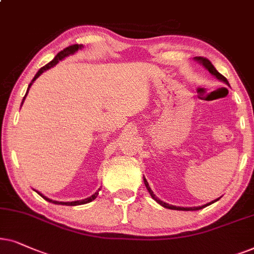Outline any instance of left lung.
<instances>
[{
    "instance_id": "1",
    "label": "left lung",
    "mask_w": 254,
    "mask_h": 254,
    "mask_svg": "<svg viewBox=\"0 0 254 254\" xmlns=\"http://www.w3.org/2000/svg\"><path fill=\"white\" fill-rule=\"evenodd\" d=\"M196 60H198V62L200 63H202V65H203L205 68H207L209 72H210L212 75H215L216 77H217V79H219V80H222L223 82H225L226 84H229V82H228V80H226V77L225 76H223L221 73L218 72L217 69L215 68L214 67V65H212V64L210 63V60L209 59H207V58H204V57H196ZM144 182H145V186H146V188H147V190H148V192H150L151 194V196L152 197L154 198L155 201L158 202L159 204H161L162 207H165V208H167V209H173V210H200V209H202V208H204V207H207V205H209V204H211V203H214V202H216L218 200H215V201H212V202H210V203H208V204H205V205H202V207H192V208H182V207H175V205H171V204H167V203H165V202H162V201H160L159 200V198L157 197V196H155L154 194H153V191H152V189L150 188V186H148V184H147V181H146V179H144Z\"/></svg>"
}]
</instances>
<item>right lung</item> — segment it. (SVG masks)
<instances>
[{
	"instance_id": "1",
	"label": "right lung",
	"mask_w": 254,
	"mask_h": 254,
	"mask_svg": "<svg viewBox=\"0 0 254 254\" xmlns=\"http://www.w3.org/2000/svg\"><path fill=\"white\" fill-rule=\"evenodd\" d=\"M81 47H82V45H77V44H74V45H70V46H68V47H66V49H64L63 51H60V52L57 54L56 57H54V59L52 60V62H50L49 64H47V65H45L44 67H42V68H40L38 72H37V74L35 75V77H33L32 79V81H31V83L29 84V88L31 87V84H32V82L33 81H35L37 77H38L40 74L42 73H44L45 72V70H47L49 68H51V67H53L54 65H57V64H58L60 60H63L64 58H65V57H67V56H69V54H73V53H75L77 50L79 49H81ZM29 88H28V92H29ZM28 92H26V94H28ZM26 94H25V96H26ZM25 96H24V99H23V101L25 100ZM99 191H100V189L99 190H97L95 194L94 195H92L90 196V197H88V198H84V200H81V201H74V202H58V201H52V200H50V198H47V197H45V196L44 195H42L40 194V192H38V194L42 196L43 198H45L46 201H49V202H52V203H54V204H65V205H79V204H86V203H88V202H92L93 200H95V198L97 197V195H99Z\"/></svg>"
}]
</instances>
